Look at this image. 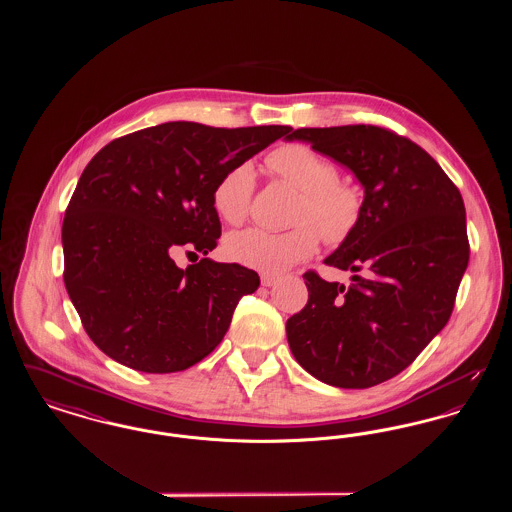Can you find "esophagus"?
<instances>
[{
    "label": "esophagus",
    "mask_w": 512,
    "mask_h": 512,
    "mask_svg": "<svg viewBox=\"0 0 512 512\" xmlns=\"http://www.w3.org/2000/svg\"><path fill=\"white\" fill-rule=\"evenodd\" d=\"M276 282H278V276H274V274H263V276H261V284H263V286H274V284H276Z\"/></svg>",
    "instance_id": "34e87169"
}]
</instances>
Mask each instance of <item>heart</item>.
Wrapping results in <instances>:
<instances>
[{
	"mask_svg": "<svg viewBox=\"0 0 512 512\" xmlns=\"http://www.w3.org/2000/svg\"><path fill=\"white\" fill-rule=\"evenodd\" d=\"M268 167L299 192L292 211L295 226L282 232L245 228L228 234L222 249L230 261L280 274L309 259L317 251L320 236L326 244L336 245L355 232L363 215V197L353 184L338 178L332 161L311 147L290 144L268 155ZM253 192V165L236 163L215 184L213 209L224 222L240 224L249 213Z\"/></svg>",
	"mask_w": 512,
	"mask_h": 512,
	"instance_id": "1",
	"label": "heart"
}]
</instances>
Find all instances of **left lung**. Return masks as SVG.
Here are the masks:
<instances>
[{
  "label": "left lung",
  "mask_w": 512,
  "mask_h": 512,
  "mask_svg": "<svg viewBox=\"0 0 512 512\" xmlns=\"http://www.w3.org/2000/svg\"><path fill=\"white\" fill-rule=\"evenodd\" d=\"M286 138L365 188L359 226L324 259L351 270V286L303 274L309 301L286 322L290 349L328 386L372 388L411 365L453 313L470 255L463 197L422 147L386 128H299Z\"/></svg>",
  "instance_id": "8db88e82"
}]
</instances>
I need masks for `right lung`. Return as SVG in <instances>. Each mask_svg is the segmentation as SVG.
Instances as JSON below:
<instances>
[{
    "mask_svg": "<svg viewBox=\"0 0 512 512\" xmlns=\"http://www.w3.org/2000/svg\"><path fill=\"white\" fill-rule=\"evenodd\" d=\"M290 126L165 122L113 140L82 172L63 220L65 286L82 326L121 365L167 374L219 345L238 301L261 280L203 257L220 238V176L290 134Z\"/></svg>",
    "mask_w": 512,
    "mask_h": 512,
    "instance_id": "1",
    "label": "right lung"
}]
</instances>
